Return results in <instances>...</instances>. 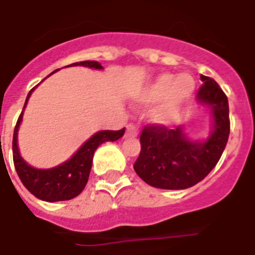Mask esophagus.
I'll return each instance as SVG.
<instances>
[{
    "instance_id": "34e87169",
    "label": "esophagus",
    "mask_w": 255,
    "mask_h": 255,
    "mask_svg": "<svg viewBox=\"0 0 255 255\" xmlns=\"http://www.w3.org/2000/svg\"><path fill=\"white\" fill-rule=\"evenodd\" d=\"M138 133H139V129L135 124H128L126 136H136Z\"/></svg>"
}]
</instances>
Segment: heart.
<instances>
[{"label": "heart", "mask_w": 255, "mask_h": 255, "mask_svg": "<svg viewBox=\"0 0 255 255\" xmlns=\"http://www.w3.org/2000/svg\"><path fill=\"white\" fill-rule=\"evenodd\" d=\"M194 89V79L187 73L177 76L172 73H162L142 91L139 101L146 105L161 102L153 111L151 116L157 123L166 124L172 122L177 112L191 98Z\"/></svg>", "instance_id": "b5f03b06"}]
</instances>
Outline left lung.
Wrapping results in <instances>:
<instances>
[{
    "instance_id": "8db88e82",
    "label": "left lung",
    "mask_w": 255,
    "mask_h": 255,
    "mask_svg": "<svg viewBox=\"0 0 255 255\" xmlns=\"http://www.w3.org/2000/svg\"><path fill=\"white\" fill-rule=\"evenodd\" d=\"M201 80L197 100L212 112V132L205 140H191L183 126L175 129L146 126L140 133V153L133 169L149 186L164 190L192 187L208 176L224 151L230 136L228 98L216 80L203 75Z\"/></svg>"
}]
</instances>
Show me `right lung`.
<instances>
[{
    "mask_svg": "<svg viewBox=\"0 0 255 255\" xmlns=\"http://www.w3.org/2000/svg\"><path fill=\"white\" fill-rule=\"evenodd\" d=\"M73 65L102 69V65L97 61H80V63L71 64L68 67H73ZM32 90L27 95L24 108ZM21 119H23V112L16 123L13 142H12L14 168H16V172H17L21 183L24 184V187L32 195H35L42 201H47V202L68 201V199L78 197L87 184L90 171H91V164H93V155H94L97 147L105 142H115L117 139H120L126 131V128L119 129V131H100V132L94 133L69 160L63 162L61 165L54 166L50 169H36V168L28 165L21 158L19 153L17 131H19Z\"/></svg>",
    "mask_w": 255,
    "mask_h": 255,
    "instance_id": "right-lung-1",
    "label": "right lung"
}]
</instances>
